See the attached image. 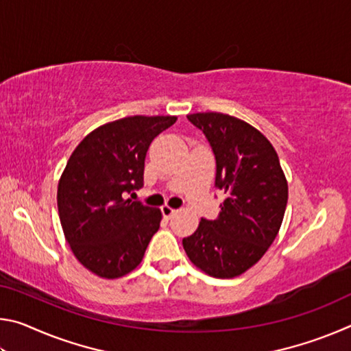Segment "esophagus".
Instances as JSON below:
<instances>
[{
	"label": "esophagus",
	"instance_id": "34e87169",
	"mask_svg": "<svg viewBox=\"0 0 351 351\" xmlns=\"http://www.w3.org/2000/svg\"><path fill=\"white\" fill-rule=\"evenodd\" d=\"M161 210H162V215H164L165 218L173 217L175 213H176V209H173V207H170L169 204H164V206L161 207Z\"/></svg>",
	"mask_w": 351,
	"mask_h": 351
}]
</instances>
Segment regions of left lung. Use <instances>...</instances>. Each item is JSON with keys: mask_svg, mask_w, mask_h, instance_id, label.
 <instances>
[{"mask_svg": "<svg viewBox=\"0 0 351 351\" xmlns=\"http://www.w3.org/2000/svg\"><path fill=\"white\" fill-rule=\"evenodd\" d=\"M187 119L206 134L215 154V186L226 198L217 219L201 218L182 240L190 261L207 276L234 278L251 269L280 230L288 181L278 154L251 123L224 112H195Z\"/></svg>", "mask_w": 351, "mask_h": 351, "instance_id": "8db88e82", "label": "left lung"}]
</instances>
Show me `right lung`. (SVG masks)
Segmentation results:
<instances>
[{"mask_svg":"<svg viewBox=\"0 0 351 351\" xmlns=\"http://www.w3.org/2000/svg\"><path fill=\"white\" fill-rule=\"evenodd\" d=\"M176 116H130L100 125L82 139L58 181L57 206L71 251L102 278L139 266L162 213L125 193L144 180L148 147Z\"/></svg>","mask_w":351,"mask_h":351,"instance_id":"obj_1","label":"right lung"}]
</instances>
